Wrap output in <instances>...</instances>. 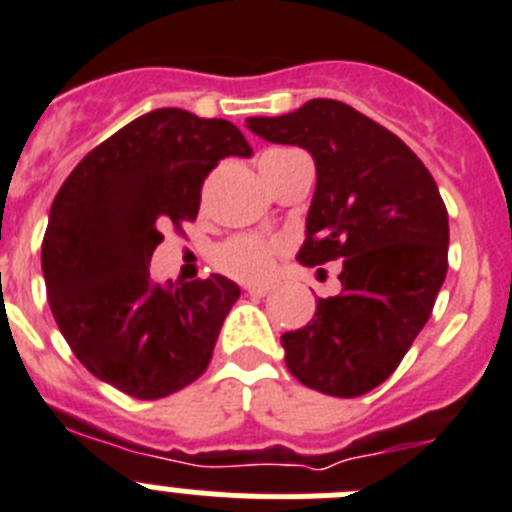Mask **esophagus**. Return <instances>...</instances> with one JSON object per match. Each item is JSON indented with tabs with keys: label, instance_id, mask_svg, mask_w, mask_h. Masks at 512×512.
Here are the masks:
<instances>
[{
	"label": "esophagus",
	"instance_id": "esophagus-1",
	"mask_svg": "<svg viewBox=\"0 0 512 512\" xmlns=\"http://www.w3.org/2000/svg\"><path fill=\"white\" fill-rule=\"evenodd\" d=\"M247 293H250V296H257V298H265L267 293H270V290H273V285H247Z\"/></svg>",
	"mask_w": 512,
	"mask_h": 512
}]
</instances>
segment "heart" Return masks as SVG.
Here are the masks:
<instances>
[{"mask_svg":"<svg viewBox=\"0 0 512 512\" xmlns=\"http://www.w3.org/2000/svg\"><path fill=\"white\" fill-rule=\"evenodd\" d=\"M273 153H288V150H270L265 155ZM283 250L285 245L280 239L260 237V234H234L216 247L214 265L232 278L257 283V280L270 278V273L275 270V260L283 255Z\"/></svg>","mask_w":512,"mask_h":512,"instance_id":"obj_1","label":"heart"}]
</instances>
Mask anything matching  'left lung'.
Wrapping results in <instances>:
<instances>
[{"instance_id": "left-lung-1", "label": "left lung", "mask_w": 512, "mask_h": 512, "mask_svg": "<svg viewBox=\"0 0 512 512\" xmlns=\"http://www.w3.org/2000/svg\"><path fill=\"white\" fill-rule=\"evenodd\" d=\"M267 142L306 147L316 193L298 262L342 260V293L280 336L290 375L334 398L388 380L434 311L449 267V216L434 176L398 135L344 101L250 117Z\"/></svg>"}]
</instances>
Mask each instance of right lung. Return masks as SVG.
Listing matches in <instances>:
<instances>
[{
    "instance_id": "obj_1",
    "label": "right lung",
    "mask_w": 512,
    "mask_h": 512,
    "mask_svg": "<svg viewBox=\"0 0 512 512\" xmlns=\"http://www.w3.org/2000/svg\"><path fill=\"white\" fill-rule=\"evenodd\" d=\"M250 158L227 119L155 109L96 145L61 186L43 237L50 311L78 362L122 393L158 400L199 380L239 285L222 275L153 283L160 229L199 214L219 160Z\"/></svg>"
}]
</instances>
